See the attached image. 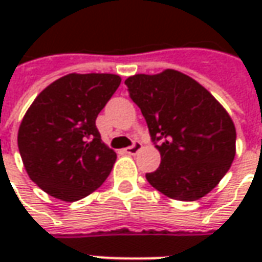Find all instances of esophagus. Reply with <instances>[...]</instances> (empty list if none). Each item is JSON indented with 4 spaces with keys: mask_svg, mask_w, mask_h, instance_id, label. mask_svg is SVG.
<instances>
[{
    "mask_svg": "<svg viewBox=\"0 0 262 262\" xmlns=\"http://www.w3.org/2000/svg\"><path fill=\"white\" fill-rule=\"evenodd\" d=\"M140 148H142V143L139 142V140H135L132 146H129V147L125 148V153L130 154V156H135V154H136L137 151L140 150Z\"/></svg>",
    "mask_w": 262,
    "mask_h": 262,
    "instance_id": "obj_1",
    "label": "esophagus"
}]
</instances>
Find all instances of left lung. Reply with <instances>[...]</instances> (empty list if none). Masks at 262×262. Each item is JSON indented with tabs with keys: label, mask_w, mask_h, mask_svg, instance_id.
<instances>
[{
	"label": "left lung",
	"mask_w": 262,
	"mask_h": 262,
	"mask_svg": "<svg viewBox=\"0 0 262 262\" xmlns=\"http://www.w3.org/2000/svg\"><path fill=\"white\" fill-rule=\"evenodd\" d=\"M161 154L150 185L177 201H196L213 189L236 154V127L210 92L176 70L125 81Z\"/></svg>",
	"instance_id": "left-lung-1"
}]
</instances>
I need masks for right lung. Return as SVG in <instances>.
Masks as SVG:
<instances>
[{"mask_svg": "<svg viewBox=\"0 0 262 262\" xmlns=\"http://www.w3.org/2000/svg\"><path fill=\"white\" fill-rule=\"evenodd\" d=\"M120 84L115 74H69L33 101L18 132V147L32 181L49 195L75 202L108 178L116 153L95 120Z\"/></svg>", "mask_w": 262, "mask_h": 262, "instance_id": "obj_1", "label": "right lung"}]
</instances>
